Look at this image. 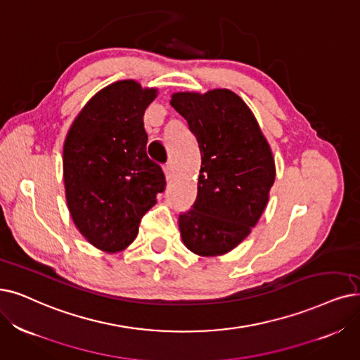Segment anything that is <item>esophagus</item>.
I'll list each match as a JSON object with an SVG mask.
<instances>
[{
    "label": "esophagus",
    "instance_id": "1",
    "mask_svg": "<svg viewBox=\"0 0 360 360\" xmlns=\"http://www.w3.org/2000/svg\"><path fill=\"white\" fill-rule=\"evenodd\" d=\"M164 172H165V177L167 180H171L172 176H174V167H172L169 162L164 165Z\"/></svg>",
    "mask_w": 360,
    "mask_h": 360
}]
</instances>
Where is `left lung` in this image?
<instances>
[{
    "label": "left lung",
    "mask_w": 360,
    "mask_h": 360,
    "mask_svg": "<svg viewBox=\"0 0 360 360\" xmlns=\"http://www.w3.org/2000/svg\"><path fill=\"white\" fill-rule=\"evenodd\" d=\"M171 105L188 121L200 152L198 195L179 227L184 245L221 255L262 217L275 183V160L252 112L230 90L176 93Z\"/></svg>",
    "instance_id": "left-lung-1"
}]
</instances>
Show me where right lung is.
<instances>
[{
  "instance_id": "obj_1",
  "label": "right lung",
  "mask_w": 360,
  "mask_h": 360,
  "mask_svg": "<svg viewBox=\"0 0 360 360\" xmlns=\"http://www.w3.org/2000/svg\"><path fill=\"white\" fill-rule=\"evenodd\" d=\"M155 89L118 81L100 90L72 124L63 146V176L72 220L106 252L127 248L165 189L161 165L146 153L143 122Z\"/></svg>"
}]
</instances>
